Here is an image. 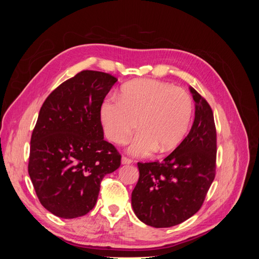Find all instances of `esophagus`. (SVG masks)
Returning a JSON list of instances; mask_svg holds the SVG:
<instances>
[{"label": "esophagus", "instance_id": "1", "mask_svg": "<svg viewBox=\"0 0 259 259\" xmlns=\"http://www.w3.org/2000/svg\"><path fill=\"white\" fill-rule=\"evenodd\" d=\"M121 162H122V164H131V163H133V161L131 159L126 158V156H123Z\"/></svg>", "mask_w": 259, "mask_h": 259}]
</instances>
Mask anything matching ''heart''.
Segmentation results:
<instances>
[{
    "label": "heart",
    "instance_id": "heart-1",
    "mask_svg": "<svg viewBox=\"0 0 259 259\" xmlns=\"http://www.w3.org/2000/svg\"><path fill=\"white\" fill-rule=\"evenodd\" d=\"M193 103L189 94L166 82L135 80L121 89L119 99H106L100 108V120L106 136L115 144L127 142L137 127L128 151L147 156L173 151L189 130Z\"/></svg>",
    "mask_w": 259,
    "mask_h": 259
}]
</instances>
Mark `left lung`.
I'll return each mask as SVG.
<instances>
[{
  "label": "left lung",
  "instance_id": "1",
  "mask_svg": "<svg viewBox=\"0 0 259 259\" xmlns=\"http://www.w3.org/2000/svg\"><path fill=\"white\" fill-rule=\"evenodd\" d=\"M195 103L189 134L162 162L137 163L139 179L132 206L144 224L168 228L193 216L215 178L216 128L213 111L190 86Z\"/></svg>",
  "mask_w": 259,
  "mask_h": 259
}]
</instances>
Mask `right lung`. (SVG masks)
Listing matches in <instances>:
<instances>
[{
  "label": "right lung",
  "mask_w": 259,
  "mask_h": 259,
  "mask_svg": "<svg viewBox=\"0 0 259 259\" xmlns=\"http://www.w3.org/2000/svg\"><path fill=\"white\" fill-rule=\"evenodd\" d=\"M116 77L84 70L45 99L30 142L28 171L41 204L71 219L95 206L103 178L121 165L104 139L100 108Z\"/></svg>",
  "instance_id": "add662e5"
}]
</instances>
